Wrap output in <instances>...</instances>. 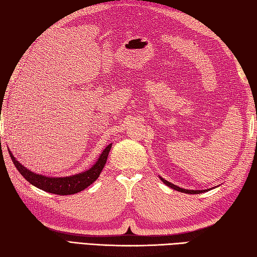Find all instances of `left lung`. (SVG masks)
<instances>
[{
  "label": "left lung",
  "mask_w": 257,
  "mask_h": 257,
  "mask_svg": "<svg viewBox=\"0 0 257 257\" xmlns=\"http://www.w3.org/2000/svg\"><path fill=\"white\" fill-rule=\"evenodd\" d=\"M161 178V177H160ZM161 180H162L165 185L171 187L172 189L175 190H178V191H181V193H186V194H201V193H204V191H207L208 189H205V190H188V189H184V188H180V187H178L176 185L171 184V182L167 181L165 179H163V178H161Z\"/></svg>",
  "instance_id": "8db88e82"
}]
</instances>
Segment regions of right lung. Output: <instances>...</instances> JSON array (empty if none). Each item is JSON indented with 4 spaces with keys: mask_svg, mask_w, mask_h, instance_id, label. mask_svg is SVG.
<instances>
[{
    "mask_svg": "<svg viewBox=\"0 0 257 257\" xmlns=\"http://www.w3.org/2000/svg\"><path fill=\"white\" fill-rule=\"evenodd\" d=\"M112 144H108L105 149L99 155L96 162L92 168H89L88 170L84 172L77 173L70 177H46L43 175H38L33 171L28 170L27 168L24 167L23 164L19 163L18 160H16L14 154L11 153V151L9 150V154L11 156V160L14 164L16 165L17 170H18L21 176H23L26 180L29 181L33 186L37 187L47 193L56 194V195H72L79 191L84 190L89 185H92L93 182L97 179L101 175L104 165L106 163L108 153H110Z\"/></svg>",
    "mask_w": 257,
    "mask_h": 257,
    "instance_id": "add662e5",
    "label": "right lung"
}]
</instances>
